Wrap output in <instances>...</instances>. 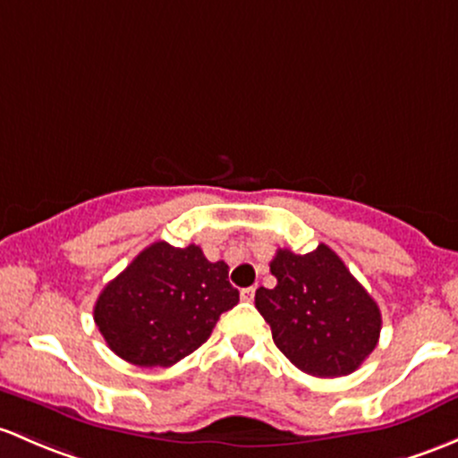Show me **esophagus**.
<instances>
[{
    "instance_id": "esophagus-1",
    "label": "esophagus",
    "mask_w": 458,
    "mask_h": 458,
    "mask_svg": "<svg viewBox=\"0 0 458 458\" xmlns=\"http://www.w3.org/2000/svg\"><path fill=\"white\" fill-rule=\"evenodd\" d=\"M254 293H257V287H245V290H242V301H254Z\"/></svg>"
}]
</instances>
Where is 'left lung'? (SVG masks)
Returning <instances> with one entry per match:
<instances>
[{"label":"left lung","mask_w":458,"mask_h":458,"mask_svg":"<svg viewBox=\"0 0 458 458\" xmlns=\"http://www.w3.org/2000/svg\"><path fill=\"white\" fill-rule=\"evenodd\" d=\"M272 290L259 287L254 305L287 360L316 377L353 373L377 346L382 314L343 259L320 243L307 254L278 250L269 263Z\"/></svg>","instance_id":"obj_1"}]
</instances>
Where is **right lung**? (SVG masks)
Here are the masks:
<instances>
[{
  "mask_svg": "<svg viewBox=\"0 0 458 458\" xmlns=\"http://www.w3.org/2000/svg\"><path fill=\"white\" fill-rule=\"evenodd\" d=\"M237 302L224 261L210 263L195 243L156 242L105 285L94 322L118 358L136 367H173L199 349Z\"/></svg>",
  "mask_w": 458,
  "mask_h": 458,
  "instance_id": "right-lung-1",
  "label": "right lung"
}]
</instances>
